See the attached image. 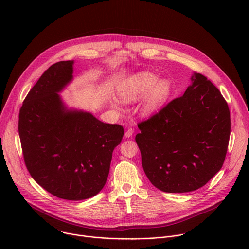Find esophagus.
Here are the masks:
<instances>
[{
  "label": "esophagus",
  "instance_id": "1",
  "mask_svg": "<svg viewBox=\"0 0 249 249\" xmlns=\"http://www.w3.org/2000/svg\"><path fill=\"white\" fill-rule=\"evenodd\" d=\"M133 134H134V129H133V128H129V129L125 132V137H126V138H130V137H132Z\"/></svg>",
  "mask_w": 249,
  "mask_h": 249
}]
</instances>
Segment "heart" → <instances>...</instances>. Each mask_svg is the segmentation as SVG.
I'll list each match as a JSON object with an SVG mask.
<instances>
[{"label":"heart","instance_id":"obj_1","mask_svg":"<svg viewBox=\"0 0 249 249\" xmlns=\"http://www.w3.org/2000/svg\"><path fill=\"white\" fill-rule=\"evenodd\" d=\"M171 92L170 82L166 79L158 80V76L151 72H141L128 79L118 89V96L124 103L138 100L145 93L141 104V112L149 115L165 104ZM112 104L117 107L116 102Z\"/></svg>","mask_w":249,"mask_h":249}]
</instances>
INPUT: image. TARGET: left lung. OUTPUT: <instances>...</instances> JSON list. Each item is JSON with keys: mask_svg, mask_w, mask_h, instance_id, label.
Here are the masks:
<instances>
[{"mask_svg": "<svg viewBox=\"0 0 249 249\" xmlns=\"http://www.w3.org/2000/svg\"><path fill=\"white\" fill-rule=\"evenodd\" d=\"M180 97L138 123L136 142L144 171L158 189L184 193L204 186L223 166L231 113L221 91L194 74Z\"/></svg>", "mask_w": 249, "mask_h": 249, "instance_id": "left-lung-1", "label": "left lung"}]
</instances>
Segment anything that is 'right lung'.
<instances>
[{"label":"right lung","mask_w":249,"mask_h":249,"mask_svg":"<svg viewBox=\"0 0 249 249\" xmlns=\"http://www.w3.org/2000/svg\"><path fill=\"white\" fill-rule=\"evenodd\" d=\"M73 64H53L29 90L19 110L18 133L32 178L58 198L78 201L105 185L124 129L65 107L58 92L72 81Z\"/></svg>","instance_id":"obj_1"}]
</instances>
